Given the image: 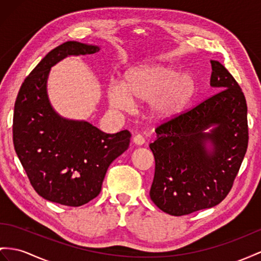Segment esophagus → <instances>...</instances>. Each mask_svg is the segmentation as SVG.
I'll use <instances>...</instances> for the list:
<instances>
[{"instance_id": "obj_1", "label": "esophagus", "mask_w": 261, "mask_h": 261, "mask_svg": "<svg viewBox=\"0 0 261 261\" xmlns=\"http://www.w3.org/2000/svg\"><path fill=\"white\" fill-rule=\"evenodd\" d=\"M133 142L138 145H142L145 142V139L142 135H136L135 138H133Z\"/></svg>"}]
</instances>
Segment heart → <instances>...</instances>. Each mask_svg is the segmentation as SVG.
<instances>
[{"mask_svg": "<svg viewBox=\"0 0 261 261\" xmlns=\"http://www.w3.org/2000/svg\"><path fill=\"white\" fill-rule=\"evenodd\" d=\"M194 90V80L189 73L169 66H151L129 72L124 85H110L108 98L111 107L119 110L128 109L132 100H152V115L169 119L185 108Z\"/></svg>", "mask_w": 261, "mask_h": 261, "instance_id": "obj_1", "label": "heart"}]
</instances>
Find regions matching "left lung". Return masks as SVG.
I'll use <instances>...</instances> for the list:
<instances>
[{"label": "left lung", "instance_id": "1", "mask_svg": "<svg viewBox=\"0 0 261 261\" xmlns=\"http://www.w3.org/2000/svg\"><path fill=\"white\" fill-rule=\"evenodd\" d=\"M218 92L160 123L150 144L155 160L150 197L173 216L216 206L228 195L248 146L244 92L231 73L211 61ZM215 125L211 134L203 130ZM210 141L212 150L205 149Z\"/></svg>", "mask_w": 261, "mask_h": 261}]
</instances>
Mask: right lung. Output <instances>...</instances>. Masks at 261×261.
Here are the masks:
<instances>
[{
    "instance_id": "1",
    "label": "right lung",
    "mask_w": 261,
    "mask_h": 261,
    "mask_svg": "<svg viewBox=\"0 0 261 261\" xmlns=\"http://www.w3.org/2000/svg\"><path fill=\"white\" fill-rule=\"evenodd\" d=\"M98 46L66 42L51 49L25 78L13 116V143L39 196L78 207L97 197L109 165L129 148L131 133L113 135L53 110L46 92L50 67L69 55L95 54Z\"/></svg>"
}]
</instances>
